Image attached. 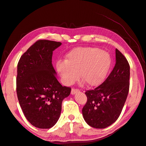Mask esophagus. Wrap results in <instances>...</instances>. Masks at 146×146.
Masks as SVG:
<instances>
[{"instance_id": "1", "label": "esophagus", "mask_w": 146, "mask_h": 146, "mask_svg": "<svg viewBox=\"0 0 146 146\" xmlns=\"http://www.w3.org/2000/svg\"><path fill=\"white\" fill-rule=\"evenodd\" d=\"M79 90L77 89H75V88H72V90H71V94H75L77 92H78Z\"/></svg>"}]
</instances>
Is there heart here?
<instances>
[{
    "label": "heart",
    "mask_w": 146,
    "mask_h": 146,
    "mask_svg": "<svg viewBox=\"0 0 146 146\" xmlns=\"http://www.w3.org/2000/svg\"><path fill=\"white\" fill-rule=\"evenodd\" d=\"M110 65V56L100 48L77 47L66 56L65 61H57L56 69L66 85L76 82L79 73L88 86H96L105 80Z\"/></svg>",
    "instance_id": "heart-1"
}]
</instances>
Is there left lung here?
<instances>
[{"label":"left lung","mask_w":146,"mask_h":146,"mask_svg":"<svg viewBox=\"0 0 146 146\" xmlns=\"http://www.w3.org/2000/svg\"><path fill=\"white\" fill-rule=\"evenodd\" d=\"M130 65L116 49V64L107 79L94 90H88L87 102L82 109L86 122L96 129H105L120 116L130 86Z\"/></svg>","instance_id":"1"}]
</instances>
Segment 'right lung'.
Instances as JSON below:
<instances>
[{
  "label": "right lung",
  "instance_id": "add662e5",
  "mask_svg": "<svg viewBox=\"0 0 146 146\" xmlns=\"http://www.w3.org/2000/svg\"><path fill=\"white\" fill-rule=\"evenodd\" d=\"M61 45L60 42L38 40L17 64V99L26 119L39 129H50L55 124L62 101L71 91L57 80L52 63L53 51Z\"/></svg>",
  "mask_w": 146,
  "mask_h": 146
}]
</instances>
